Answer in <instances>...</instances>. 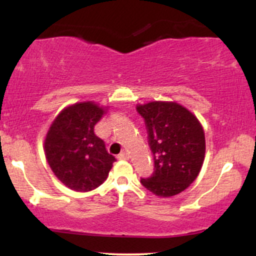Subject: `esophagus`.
Returning <instances> with one entry per match:
<instances>
[{
  "label": "esophagus",
  "mask_w": 256,
  "mask_h": 256,
  "mask_svg": "<svg viewBox=\"0 0 256 256\" xmlns=\"http://www.w3.org/2000/svg\"><path fill=\"white\" fill-rule=\"evenodd\" d=\"M118 158H119V160H128V152H122V154L118 155Z\"/></svg>",
  "instance_id": "obj_1"
}]
</instances>
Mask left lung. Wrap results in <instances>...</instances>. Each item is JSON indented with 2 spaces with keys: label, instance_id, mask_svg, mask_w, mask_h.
Instances as JSON below:
<instances>
[{
  "label": "left lung",
  "instance_id": "1",
  "mask_svg": "<svg viewBox=\"0 0 256 256\" xmlns=\"http://www.w3.org/2000/svg\"><path fill=\"white\" fill-rule=\"evenodd\" d=\"M137 110L144 118L155 167L140 183L160 198L178 195L198 178L204 165V128L177 102L152 101L138 104Z\"/></svg>",
  "mask_w": 256,
  "mask_h": 256
}]
</instances>
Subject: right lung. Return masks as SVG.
Wrapping results in <instances>:
<instances>
[{
  "mask_svg": "<svg viewBox=\"0 0 256 256\" xmlns=\"http://www.w3.org/2000/svg\"><path fill=\"white\" fill-rule=\"evenodd\" d=\"M107 110L94 101L77 102L58 114L46 134L44 154L52 171L74 192L100 186L116 161L94 132Z\"/></svg>",
  "mask_w": 256,
  "mask_h": 256,
  "instance_id": "obj_1",
  "label": "right lung"
}]
</instances>
